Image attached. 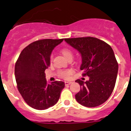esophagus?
Masks as SVG:
<instances>
[{
    "instance_id": "34e87169",
    "label": "esophagus",
    "mask_w": 131,
    "mask_h": 131,
    "mask_svg": "<svg viewBox=\"0 0 131 131\" xmlns=\"http://www.w3.org/2000/svg\"><path fill=\"white\" fill-rule=\"evenodd\" d=\"M65 85H70L71 84V83H72V82H71V81H66L65 82Z\"/></svg>"
}]
</instances>
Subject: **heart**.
Segmentation results:
<instances>
[{
  "label": "heart",
  "mask_w": 131,
  "mask_h": 131,
  "mask_svg": "<svg viewBox=\"0 0 131 131\" xmlns=\"http://www.w3.org/2000/svg\"><path fill=\"white\" fill-rule=\"evenodd\" d=\"M62 55L67 59L68 61H72L74 53L72 49L70 48H67V47H65L61 49V50ZM52 56L50 57V61L52 62ZM73 73V71L72 69H67L64 70H59L58 72V76L60 78H62V79H69L71 75Z\"/></svg>",
  "instance_id": "b5f03b06"
}]
</instances>
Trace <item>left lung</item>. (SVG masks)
<instances>
[{"mask_svg":"<svg viewBox=\"0 0 131 131\" xmlns=\"http://www.w3.org/2000/svg\"><path fill=\"white\" fill-rule=\"evenodd\" d=\"M77 49L82 56L80 69L82 76H88L86 82L77 79L80 91L76 101L86 107H95L105 102L114 88L118 65L111 47L103 41L91 37L64 39Z\"/></svg>","mask_w":131,"mask_h":131,"instance_id":"1","label":"left lung"}]
</instances>
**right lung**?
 <instances>
[{
  "mask_svg": "<svg viewBox=\"0 0 131 131\" xmlns=\"http://www.w3.org/2000/svg\"><path fill=\"white\" fill-rule=\"evenodd\" d=\"M64 39H43L30 43L21 51L15 65L18 90L27 104L36 110H46L57 103L65 84L54 81L48 84L45 70L50 65L54 47Z\"/></svg>",
  "mask_w": 131,
  "mask_h": 131,
  "instance_id": "1",
  "label": "right lung"
}]
</instances>
